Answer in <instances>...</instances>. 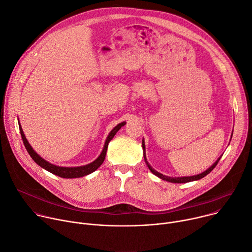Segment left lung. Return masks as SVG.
<instances>
[{
  "label": "left lung",
  "mask_w": 252,
  "mask_h": 252,
  "mask_svg": "<svg viewBox=\"0 0 252 252\" xmlns=\"http://www.w3.org/2000/svg\"><path fill=\"white\" fill-rule=\"evenodd\" d=\"M232 134H233V130H232ZM231 138H232V135H231ZM142 145H143V150H144V158H145V162H146L148 168L150 169V171H151L154 175H156L157 177H158L159 179H162V180L167 181V182H170V183H188V182H193V181L200 180V179L204 178L205 176H207V175L216 167V165H217L218 162H219V159L221 158V157H219V158H217V161H216L210 168H208L207 170L204 171V172L201 173V174L194 175V176H187V177H169V176H166V175H163V174H161V173L157 172V171L149 164V162L147 161V158H146V146H145V141H144V140L142 141Z\"/></svg>",
  "instance_id": "left-lung-1"
}]
</instances>
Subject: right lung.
Returning <instances> with one entry per match:
<instances>
[{
  "label": "right lung",
  "mask_w": 252,
  "mask_h": 252,
  "mask_svg": "<svg viewBox=\"0 0 252 252\" xmlns=\"http://www.w3.org/2000/svg\"><path fill=\"white\" fill-rule=\"evenodd\" d=\"M18 123H19V128H20V132H21L23 143H24L25 148H26L27 152L29 153V155L31 156V158H33V161L37 165H39L41 168L45 169L46 171H48V172H50V173H52V174H54L56 176H59L61 178H66V179H73V178L84 177L86 175H89L91 173H94L95 170H97L101 166L103 161H104L106 151H107V147H108V143L112 140V138H113L114 135H116V133L122 128V126L126 125V122H123V123L119 124L117 126H114L111 129V131L108 133L107 138L105 140L102 152L100 153L98 158H95L94 162H91L90 164H87L85 166H79V167H60V166H56V165H53V164L47 162L46 159H44L43 158H41L33 150V148L31 147V145L29 144V142L26 139V136L24 134V131H23L22 126L20 125V122H18Z\"/></svg>",
  "instance_id": "1"
}]
</instances>
